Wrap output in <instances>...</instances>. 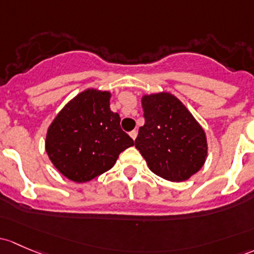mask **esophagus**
<instances>
[{"label": "esophagus", "mask_w": 254, "mask_h": 254, "mask_svg": "<svg viewBox=\"0 0 254 254\" xmlns=\"http://www.w3.org/2000/svg\"><path fill=\"white\" fill-rule=\"evenodd\" d=\"M129 135H130V137L132 138V140H135L136 136H137V131H136V130H132V131L129 132Z\"/></svg>", "instance_id": "34e87169"}]
</instances>
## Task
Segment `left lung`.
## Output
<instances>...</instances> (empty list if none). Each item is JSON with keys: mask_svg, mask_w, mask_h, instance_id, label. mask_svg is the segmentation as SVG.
Masks as SVG:
<instances>
[{"mask_svg": "<svg viewBox=\"0 0 254 254\" xmlns=\"http://www.w3.org/2000/svg\"><path fill=\"white\" fill-rule=\"evenodd\" d=\"M145 124L135 147L156 175L169 181L188 180L207 157V140L186 107L167 92L143 96Z\"/></svg>", "mask_w": 254, "mask_h": 254, "instance_id": "8db88e82", "label": "left lung"}]
</instances>
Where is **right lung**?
Returning a JSON list of instances; mask_svg holds the SVG:
<instances>
[{
  "mask_svg": "<svg viewBox=\"0 0 254 254\" xmlns=\"http://www.w3.org/2000/svg\"><path fill=\"white\" fill-rule=\"evenodd\" d=\"M111 93L86 90L70 101L49 127L46 152L60 173L86 183L116 164L134 140L120 127V117L109 108Z\"/></svg>",
  "mask_w": 254,
  "mask_h": 254,
  "instance_id": "obj_1",
  "label": "right lung"
}]
</instances>
